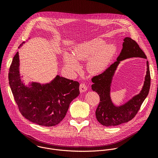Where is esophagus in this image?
<instances>
[{
  "mask_svg": "<svg viewBox=\"0 0 158 158\" xmlns=\"http://www.w3.org/2000/svg\"><path fill=\"white\" fill-rule=\"evenodd\" d=\"M87 85L84 84V83H81L80 84V86H79V90H80V92L81 93H84L85 91H87Z\"/></svg>",
  "mask_w": 158,
  "mask_h": 158,
  "instance_id": "esophagus-1",
  "label": "esophagus"
}]
</instances>
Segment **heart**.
I'll use <instances>...</instances> for the list:
<instances>
[{"label": "heart", "mask_w": 158, "mask_h": 158, "mask_svg": "<svg viewBox=\"0 0 158 158\" xmlns=\"http://www.w3.org/2000/svg\"><path fill=\"white\" fill-rule=\"evenodd\" d=\"M116 52L112 44H106L104 40L97 38L77 46L74 51L73 57L65 53L63 56L66 68L73 72L78 68L77 62H87V69L92 74H98L106 69Z\"/></svg>", "instance_id": "heart-1"}]
</instances>
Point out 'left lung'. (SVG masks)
Here are the masks:
<instances>
[{
  "mask_svg": "<svg viewBox=\"0 0 158 158\" xmlns=\"http://www.w3.org/2000/svg\"><path fill=\"white\" fill-rule=\"evenodd\" d=\"M131 57L147 59L138 43L130 37L124 39L123 49L117 60L112 64L102 73L92 78L91 87L100 98L99 104L96 110V116L98 122L105 126H114L127 123L136 115L141 104L148 95L151 76L149 62L147 60V71L144 85L140 93L121 106H116L112 102L110 97V85L112 77L120 61Z\"/></svg>",
  "mask_w": 158,
  "mask_h": 158,
  "instance_id": "1",
  "label": "left lung"
}]
</instances>
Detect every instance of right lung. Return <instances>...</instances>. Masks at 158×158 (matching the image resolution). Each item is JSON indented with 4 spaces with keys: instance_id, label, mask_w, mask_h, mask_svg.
Here are the masks:
<instances>
[{
    "instance_id": "obj_1",
    "label": "right lung",
    "mask_w": 158,
    "mask_h": 158,
    "mask_svg": "<svg viewBox=\"0 0 158 158\" xmlns=\"http://www.w3.org/2000/svg\"><path fill=\"white\" fill-rule=\"evenodd\" d=\"M18 52L9 68V81L15 101L22 115L31 122L51 127L65 117L71 101L79 94V83L57 76L50 83L32 82L26 86L19 74Z\"/></svg>"
}]
</instances>
